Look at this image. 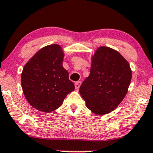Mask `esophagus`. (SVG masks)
<instances>
[{
	"label": "esophagus",
	"instance_id": "obj_1",
	"mask_svg": "<svg viewBox=\"0 0 153 153\" xmlns=\"http://www.w3.org/2000/svg\"><path fill=\"white\" fill-rule=\"evenodd\" d=\"M80 85H81V82L80 81L76 82H75V88H76V90H78L79 88H80Z\"/></svg>",
	"mask_w": 153,
	"mask_h": 153
}]
</instances>
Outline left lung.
I'll list each match as a JSON object with an SVG mask.
<instances>
[{
  "label": "left lung",
  "instance_id": "left-lung-1",
  "mask_svg": "<svg viewBox=\"0 0 153 153\" xmlns=\"http://www.w3.org/2000/svg\"><path fill=\"white\" fill-rule=\"evenodd\" d=\"M131 77L128 62L117 51L100 47L92 57L90 75L80 86L79 93L94 114H108L122 102Z\"/></svg>",
  "mask_w": 153,
  "mask_h": 153
}]
</instances>
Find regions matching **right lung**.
I'll use <instances>...</instances> for the list:
<instances>
[{"label":"right lung","mask_w":153,"mask_h":153,"mask_svg":"<svg viewBox=\"0 0 153 153\" xmlns=\"http://www.w3.org/2000/svg\"><path fill=\"white\" fill-rule=\"evenodd\" d=\"M63 51L58 44L46 46L25 64L21 84L26 99L39 111L49 113L63 104L74 85L63 66Z\"/></svg>","instance_id":"add662e5"}]
</instances>
